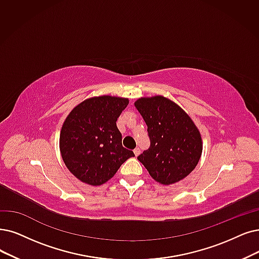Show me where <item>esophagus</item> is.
Segmentation results:
<instances>
[{
    "label": "esophagus",
    "instance_id": "34e87169",
    "mask_svg": "<svg viewBox=\"0 0 259 259\" xmlns=\"http://www.w3.org/2000/svg\"><path fill=\"white\" fill-rule=\"evenodd\" d=\"M134 154H135V156H138V155L140 154V149L136 148L135 150H134Z\"/></svg>",
    "mask_w": 259,
    "mask_h": 259
}]
</instances>
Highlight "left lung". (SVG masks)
I'll use <instances>...</instances> for the list:
<instances>
[{
	"instance_id": "1",
	"label": "left lung",
	"mask_w": 259,
	"mask_h": 259,
	"mask_svg": "<svg viewBox=\"0 0 259 259\" xmlns=\"http://www.w3.org/2000/svg\"><path fill=\"white\" fill-rule=\"evenodd\" d=\"M135 106L147 123L151 141L138 160L159 184L182 181L193 171L202 155L198 127L177 103L164 97L141 98Z\"/></svg>"
}]
</instances>
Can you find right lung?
I'll list each match as a JSON object with an SVG mask.
<instances>
[{
  "mask_svg": "<svg viewBox=\"0 0 259 259\" xmlns=\"http://www.w3.org/2000/svg\"><path fill=\"white\" fill-rule=\"evenodd\" d=\"M128 99L102 96L72 109L60 131L59 149L69 171L92 186L109 181L134 152L122 147L117 120Z\"/></svg>",
  "mask_w": 259,
  "mask_h": 259,
  "instance_id": "obj_1",
  "label": "right lung"
}]
</instances>
